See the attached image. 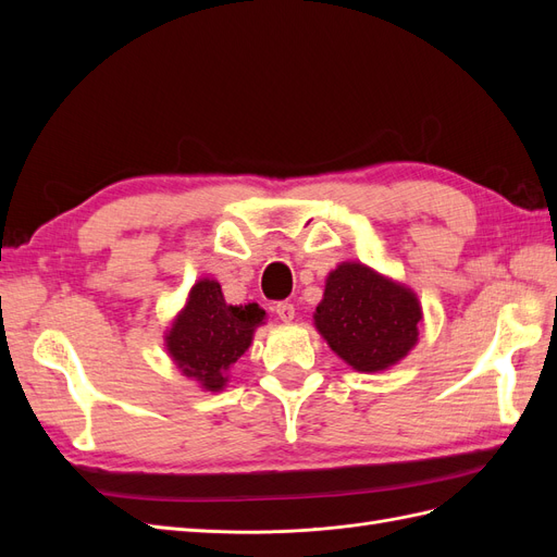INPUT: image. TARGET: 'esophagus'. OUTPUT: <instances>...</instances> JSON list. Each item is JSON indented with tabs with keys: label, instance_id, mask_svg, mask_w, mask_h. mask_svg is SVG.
<instances>
[{
	"label": "esophagus",
	"instance_id": "34e87169",
	"mask_svg": "<svg viewBox=\"0 0 557 557\" xmlns=\"http://www.w3.org/2000/svg\"><path fill=\"white\" fill-rule=\"evenodd\" d=\"M274 311L283 320V323H290V320L295 318V307L290 305V301H278V305L274 307Z\"/></svg>",
	"mask_w": 557,
	"mask_h": 557
}]
</instances>
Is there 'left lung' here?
Here are the masks:
<instances>
[{
  "instance_id": "obj_1",
  "label": "left lung",
  "mask_w": 557,
  "mask_h": 557,
  "mask_svg": "<svg viewBox=\"0 0 557 557\" xmlns=\"http://www.w3.org/2000/svg\"><path fill=\"white\" fill-rule=\"evenodd\" d=\"M423 307L418 295L362 262H342L325 278L313 325L348 367L376 374L395 367L418 344Z\"/></svg>"
}]
</instances>
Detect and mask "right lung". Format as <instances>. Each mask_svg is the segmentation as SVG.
I'll use <instances>...</instances> for the list:
<instances>
[{
  "mask_svg": "<svg viewBox=\"0 0 557 557\" xmlns=\"http://www.w3.org/2000/svg\"><path fill=\"white\" fill-rule=\"evenodd\" d=\"M264 315L256 301L246 307L227 305L221 283L199 278L164 332L166 352L185 379L197 381L201 391L221 393L230 369L264 325Z\"/></svg>",
  "mask_w": 557,
  "mask_h": 557,
  "instance_id": "obj_1",
  "label": "right lung"
}]
</instances>
